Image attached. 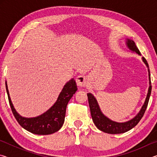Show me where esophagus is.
Segmentation results:
<instances>
[{
  "label": "esophagus",
  "mask_w": 157,
  "mask_h": 157,
  "mask_svg": "<svg viewBox=\"0 0 157 157\" xmlns=\"http://www.w3.org/2000/svg\"><path fill=\"white\" fill-rule=\"evenodd\" d=\"M77 85L79 86H86L88 84V78L84 75H78L76 78Z\"/></svg>",
  "instance_id": "34e87169"
}]
</instances>
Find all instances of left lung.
Wrapping results in <instances>:
<instances>
[{"mask_svg":"<svg viewBox=\"0 0 157 157\" xmlns=\"http://www.w3.org/2000/svg\"><path fill=\"white\" fill-rule=\"evenodd\" d=\"M126 45L129 50H131L132 52H136L137 55H140L139 50L138 49V48L136 47V44H135V42L134 41L129 39H126ZM142 60L143 63H145L147 68L149 76V85H150V86H149L147 94V96H146L144 104L142 106L139 112L136 114V116H134V118L131 119V120L126 122H123V123H118V122L111 120V119L107 118V117L104 115V113L102 112L100 106L98 105L96 98L94 97V95L91 94V93H88V94H87L90 111H91L93 121H94L95 125L97 127V128L98 129H100V131L111 134H117L124 133L129 131L130 129H132L133 127L136 126V124L139 123V121H140V119L142 118L143 115H144L145 111L147 107L149 99H150V97L151 91H152V86H151L150 73L147 62L146 61L144 57H142Z\"/></svg>","mask_w":157,"mask_h":157,"instance_id":"1","label":"left lung"}]
</instances>
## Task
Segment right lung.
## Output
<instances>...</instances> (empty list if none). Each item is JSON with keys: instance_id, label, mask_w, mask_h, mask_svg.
<instances>
[{"instance_id": "right-lung-1", "label": "right lung", "mask_w": 157, "mask_h": 157, "mask_svg": "<svg viewBox=\"0 0 157 157\" xmlns=\"http://www.w3.org/2000/svg\"><path fill=\"white\" fill-rule=\"evenodd\" d=\"M5 86L10 107L18 124L27 131L38 135L51 134L59 131L64 123L66 107L69 100L78 90L75 79H71L63 86L57 101L48 110L36 117L25 118L16 111L10 96L7 82H5Z\"/></svg>"}]
</instances>
